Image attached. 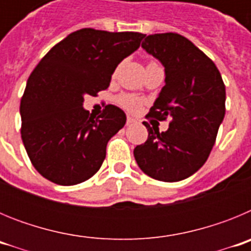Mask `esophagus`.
Wrapping results in <instances>:
<instances>
[{
  "mask_svg": "<svg viewBox=\"0 0 251 251\" xmlns=\"http://www.w3.org/2000/svg\"><path fill=\"white\" fill-rule=\"evenodd\" d=\"M134 122H136V121H134L132 117H127V126H129V124H133Z\"/></svg>",
  "mask_w": 251,
  "mask_h": 251,
  "instance_id": "esophagus-1",
  "label": "esophagus"
}]
</instances>
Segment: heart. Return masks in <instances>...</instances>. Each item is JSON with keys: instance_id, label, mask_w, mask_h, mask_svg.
<instances>
[{"instance_id": "b5f03b06", "label": "heart", "mask_w": 251, "mask_h": 251, "mask_svg": "<svg viewBox=\"0 0 251 251\" xmlns=\"http://www.w3.org/2000/svg\"><path fill=\"white\" fill-rule=\"evenodd\" d=\"M119 103L123 108L126 109L130 110V112H137L139 110V108L142 106V100L134 95H122L121 98H119Z\"/></svg>"}]
</instances>
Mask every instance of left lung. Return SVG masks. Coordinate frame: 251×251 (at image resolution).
Returning a JSON list of instances; mask_svg holds the SVG:
<instances>
[{"instance_id": "left-lung-1", "label": "left lung", "mask_w": 251, "mask_h": 251, "mask_svg": "<svg viewBox=\"0 0 251 251\" xmlns=\"http://www.w3.org/2000/svg\"><path fill=\"white\" fill-rule=\"evenodd\" d=\"M142 48L165 66V86L147 117L172 121L166 132L147 122V141L133 151L146 175L177 182L208 158L225 117V84L210 57L175 32L148 35Z\"/></svg>"}]
</instances>
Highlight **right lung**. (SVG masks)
Instances as JSON below:
<instances>
[{"instance_id": "1", "label": "right lung", "mask_w": 251, "mask_h": 251, "mask_svg": "<svg viewBox=\"0 0 251 251\" xmlns=\"http://www.w3.org/2000/svg\"><path fill=\"white\" fill-rule=\"evenodd\" d=\"M146 35L81 28L61 40L28 77L20 104L21 138L36 171L63 186L94 176L105 158L109 139L124 127L121 108L106 105L94 119L83 108L84 95L109 86L122 60Z\"/></svg>"}]
</instances>
